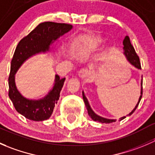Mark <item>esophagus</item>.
I'll return each instance as SVG.
<instances>
[{"label": "esophagus", "instance_id": "esophagus-1", "mask_svg": "<svg viewBox=\"0 0 155 155\" xmlns=\"http://www.w3.org/2000/svg\"><path fill=\"white\" fill-rule=\"evenodd\" d=\"M78 75H79V77L82 80H85V79H86V78L88 76V75H89L88 70H87V69L85 68H82V70L79 71V74Z\"/></svg>", "mask_w": 155, "mask_h": 155}]
</instances>
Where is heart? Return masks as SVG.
I'll list each match as a JSON object with an SVG mask.
<instances>
[{
	"instance_id": "heart-1",
	"label": "heart",
	"mask_w": 155,
	"mask_h": 155,
	"mask_svg": "<svg viewBox=\"0 0 155 155\" xmlns=\"http://www.w3.org/2000/svg\"><path fill=\"white\" fill-rule=\"evenodd\" d=\"M83 54V51L82 49H79L76 51V55L78 56V57H82Z\"/></svg>"
}]
</instances>
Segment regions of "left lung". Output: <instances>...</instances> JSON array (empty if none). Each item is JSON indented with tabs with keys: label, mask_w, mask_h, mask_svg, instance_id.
I'll return each mask as SVG.
<instances>
[{
	"label": "left lung",
	"mask_w": 155,
	"mask_h": 155,
	"mask_svg": "<svg viewBox=\"0 0 155 155\" xmlns=\"http://www.w3.org/2000/svg\"><path fill=\"white\" fill-rule=\"evenodd\" d=\"M123 45H124V47H123V48H124V54L125 55V57L127 58L128 61H129L133 66L135 67L136 68L140 69H140H141V64H140V58H139L138 55H137V54L136 53V51L135 49H134V46H133L132 44H131L130 40V38L128 36H126V37H124V40H123ZM142 96H143V76H142V80H141V91H140V98H139L138 102H137L135 108L132 110V112H130V113L128 114L127 115H126V116H129V115H131L133 113H134V111L136 110V109H137V107H138L140 101H141ZM82 97H83V101L84 102H85V107L87 108V113H88L89 116L91 118L92 120H94V121H99V122L101 123H106V124H109V123L115 122V121H116L115 119H109V118H103V117L97 115V114L92 110L91 108L90 104H89L88 101H87V99L86 98V97H85V94H84V91H82ZM126 116L120 118H119L120 121H121V120H123L124 118H125Z\"/></svg>",
	"instance_id": "obj_1"
}]
</instances>
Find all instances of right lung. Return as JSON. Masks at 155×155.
<instances>
[{
    "label": "right lung",
    "mask_w": 155,
    "mask_h": 155,
    "mask_svg": "<svg viewBox=\"0 0 155 155\" xmlns=\"http://www.w3.org/2000/svg\"><path fill=\"white\" fill-rule=\"evenodd\" d=\"M72 28L71 25L64 23L52 21L40 23L17 45L11 61L8 79L9 97L15 110L28 119L42 121L50 118L59 100L65 78L60 79L58 75H55L54 86L48 94L40 100H31L23 97L17 89L15 82V73L31 57L39 53L49 51L51 45Z\"/></svg>",
    "instance_id": "right-lung-1"
}]
</instances>
